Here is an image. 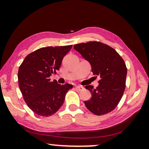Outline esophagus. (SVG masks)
Wrapping results in <instances>:
<instances>
[{"instance_id": "1", "label": "esophagus", "mask_w": 149, "mask_h": 149, "mask_svg": "<svg viewBox=\"0 0 149 149\" xmlns=\"http://www.w3.org/2000/svg\"><path fill=\"white\" fill-rule=\"evenodd\" d=\"M75 89H76L77 91H82L83 89H84V87L82 86H76L75 87Z\"/></svg>"}]
</instances>
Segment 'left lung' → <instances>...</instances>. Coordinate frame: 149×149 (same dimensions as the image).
<instances>
[{
	"label": "left lung",
	"mask_w": 149,
	"mask_h": 149,
	"mask_svg": "<svg viewBox=\"0 0 149 149\" xmlns=\"http://www.w3.org/2000/svg\"><path fill=\"white\" fill-rule=\"evenodd\" d=\"M74 49L89 62L93 75L100 77L95 89L85 86L91 97L84 102L85 105L96 115L113 111L125 89L127 68L123 58L111 47L97 41L76 44Z\"/></svg>",
	"instance_id": "1"
}]
</instances>
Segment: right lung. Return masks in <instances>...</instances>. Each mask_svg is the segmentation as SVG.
Returning a JSON list of instances; mask_svg holds the SVG:
<instances>
[{
    "mask_svg": "<svg viewBox=\"0 0 149 149\" xmlns=\"http://www.w3.org/2000/svg\"><path fill=\"white\" fill-rule=\"evenodd\" d=\"M72 45L47 47L34 51L26 57L18 70V83L28 107L42 117L54 115L64 103L72 85L58 84L49 77L62 64Z\"/></svg>",
    "mask_w": 149,
    "mask_h": 149,
    "instance_id": "1",
    "label": "right lung"
}]
</instances>
